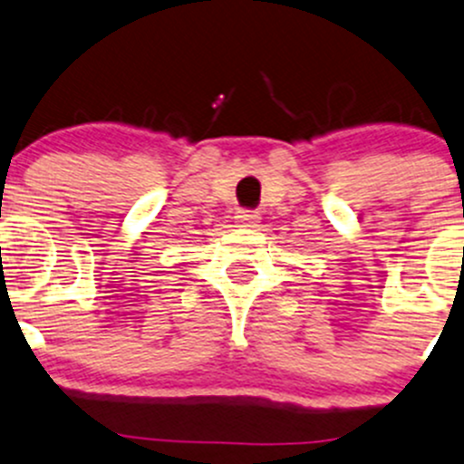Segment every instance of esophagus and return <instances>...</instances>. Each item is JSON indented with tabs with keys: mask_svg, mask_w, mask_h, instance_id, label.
Segmentation results:
<instances>
[{
	"mask_svg": "<svg viewBox=\"0 0 464 464\" xmlns=\"http://www.w3.org/2000/svg\"><path fill=\"white\" fill-rule=\"evenodd\" d=\"M236 219L242 227H256V224L260 222V215L254 213V210H240V213L236 215Z\"/></svg>",
	"mask_w": 464,
	"mask_h": 464,
	"instance_id": "esophagus-1",
	"label": "esophagus"
}]
</instances>
